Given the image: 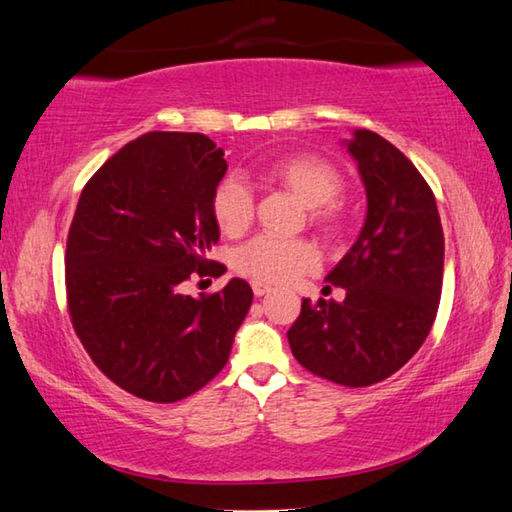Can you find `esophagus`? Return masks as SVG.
Returning a JSON list of instances; mask_svg holds the SVG:
<instances>
[{
	"instance_id": "obj_1",
	"label": "esophagus",
	"mask_w": 512,
	"mask_h": 512,
	"mask_svg": "<svg viewBox=\"0 0 512 512\" xmlns=\"http://www.w3.org/2000/svg\"><path fill=\"white\" fill-rule=\"evenodd\" d=\"M273 288L268 286V284H262V282H253V293L257 295V297H262V295H266V293H271Z\"/></svg>"
}]
</instances>
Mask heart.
<instances>
[{
    "label": "heart",
    "instance_id": "heart-1",
    "mask_svg": "<svg viewBox=\"0 0 512 512\" xmlns=\"http://www.w3.org/2000/svg\"><path fill=\"white\" fill-rule=\"evenodd\" d=\"M268 181L293 192L306 208H311V221L327 235H336L342 226L336 199L345 181L329 161L320 156L300 154L273 163L264 172ZM255 201L244 181L237 176L217 185L212 192V217L219 230L228 237H239L253 224ZM320 264L318 250L306 239H280L257 235L232 255V268L239 275L262 284H288L306 273H313Z\"/></svg>",
    "mask_w": 512,
    "mask_h": 512
}]
</instances>
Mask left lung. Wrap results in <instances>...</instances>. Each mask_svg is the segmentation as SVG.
<instances>
[{
	"label": "left lung",
	"instance_id": "1",
	"mask_svg": "<svg viewBox=\"0 0 512 512\" xmlns=\"http://www.w3.org/2000/svg\"><path fill=\"white\" fill-rule=\"evenodd\" d=\"M367 192L356 244L327 275L345 300H302L288 329L295 360L345 387L396 374L430 333L443 286V228L414 163L383 136L356 129L347 143Z\"/></svg>",
	"mask_w": 512,
	"mask_h": 512
}]
</instances>
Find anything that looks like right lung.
I'll use <instances>...</instances> for the list:
<instances>
[{
    "label": "right lung",
    "mask_w": 512,
    "mask_h": 512,
    "mask_svg": "<svg viewBox=\"0 0 512 512\" xmlns=\"http://www.w3.org/2000/svg\"><path fill=\"white\" fill-rule=\"evenodd\" d=\"M226 170L208 136L150 132L82 188L64 255L73 329L102 374L145 401L176 403L208 385L253 304L239 277L219 293H183L192 275L224 273L206 253Z\"/></svg>",
    "instance_id": "1"
}]
</instances>
